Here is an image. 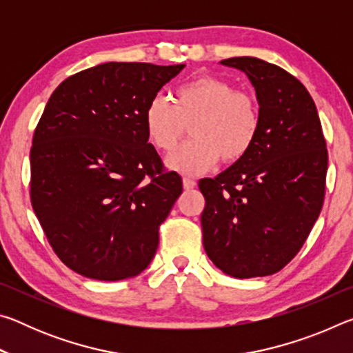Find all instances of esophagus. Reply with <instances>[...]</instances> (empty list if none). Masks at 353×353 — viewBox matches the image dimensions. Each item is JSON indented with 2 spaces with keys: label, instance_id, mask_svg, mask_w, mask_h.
<instances>
[{
  "label": "esophagus",
  "instance_id": "esophagus-1",
  "mask_svg": "<svg viewBox=\"0 0 353 353\" xmlns=\"http://www.w3.org/2000/svg\"><path fill=\"white\" fill-rule=\"evenodd\" d=\"M182 182H183L185 190H191V188L196 187V181H194V179H191V177H183Z\"/></svg>",
  "mask_w": 353,
  "mask_h": 353
}]
</instances>
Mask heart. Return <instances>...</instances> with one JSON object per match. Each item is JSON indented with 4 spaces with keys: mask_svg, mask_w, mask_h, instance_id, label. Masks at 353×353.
<instances>
[{
    "mask_svg": "<svg viewBox=\"0 0 353 353\" xmlns=\"http://www.w3.org/2000/svg\"><path fill=\"white\" fill-rule=\"evenodd\" d=\"M172 104L155 97L145 110L149 141L162 152H172L187 132V145L171 154L166 163L185 174H201L216 165L240 162L260 132V107L246 90H236L223 77L201 76L177 87Z\"/></svg>",
    "mask_w": 353,
    "mask_h": 353,
    "instance_id": "heart-1",
    "label": "heart"
}]
</instances>
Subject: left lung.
<instances>
[{"mask_svg": "<svg viewBox=\"0 0 353 353\" xmlns=\"http://www.w3.org/2000/svg\"><path fill=\"white\" fill-rule=\"evenodd\" d=\"M221 63L255 87L260 132L246 157L199 181L204 249L227 276H271L297 255L321 213L325 139L313 98L288 71L256 57Z\"/></svg>", "mask_w": 353, "mask_h": 353, "instance_id": "1", "label": "left lung"}]
</instances>
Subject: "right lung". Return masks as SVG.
<instances>
[{"mask_svg": "<svg viewBox=\"0 0 353 353\" xmlns=\"http://www.w3.org/2000/svg\"><path fill=\"white\" fill-rule=\"evenodd\" d=\"M183 67L101 63L67 77L41 113L31 204L56 255L83 277L117 282L154 259L182 179L148 143L145 110Z\"/></svg>", "mask_w": 353, "mask_h": 353, "instance_id": "1", "label": "right lung"}]
</instances>
